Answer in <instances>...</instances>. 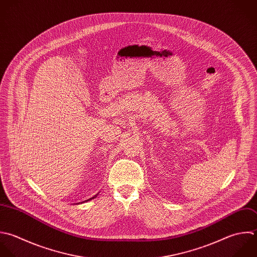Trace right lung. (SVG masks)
<instances>
[{
  "label": "right lung",
  "instance_id": "add662e5",
  "mask_svg": "<svg viewBox=\"0 0 257 257\" xmlns=\"http://www.w3.org/2000/svg\"><path fill=\"white\" fill-rule=\"evenodd\" d=\"M99 194V192L96 194V195H94L93 197H91V198H89V199H87V200H85V201H83V202H81V203H84V202H88V201H90V200H92V199H94V198H96L97 197V195ZM78 204H80V203H78Z\"/></svg>",
  "mask_w": 257,
  "mask_h": 257
}]
</instances>
